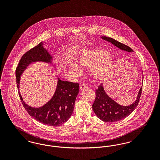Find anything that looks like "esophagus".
<instances>
[{"mask_svg": "<svg viewBox=\"0 0 160 160\" xmlns=\"http://www.w3.org/2000/svg\"><path fill=\"white\" fill-rule=\"evenodd\" d=\"M86 88H87V86L86 84H82L80 85V89L81 91H83V90L86 89Z\"/></svg>", "mask_w": 160, "mask_h": 160, "instance_id": "esophagus-1", "label": "esophagus"}]
</instances>
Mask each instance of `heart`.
I'll list each match as a JSON object with an SVG mask.
<instances>
[{
	"label": "heart",
	"mask_w": 160,
	"mask_h": 160,
	"mask_svg": "<svg viewBox=\"0 0 160 160\" xmlns=\"http://www.w3.org/2000/svg\"><path fill=\"white\" fill-rule=\"evenodd\" d=\"M114 56L106 50L92 47L81 51L78 54V63L82 67L88 68L89 75L95 82L104 80L114 64ZM69 69L77 74H80L82 68L75 63L69 65Z\"/></svg>",
	"instance_id": "b5f03b06"
}]
</instances>
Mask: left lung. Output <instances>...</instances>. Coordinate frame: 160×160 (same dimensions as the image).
Instances as JSON below:
<instances>
[{"label": "left lung", "mask_w": 160, "mask_h": 160, "mask_svg": "<svg viewBox=\"0 0 160 160\" xmlns=\"http://www.w3.org/2000/svg\"><path fill=\"white\" fill-rule=\"evenodd\" d=\"M104 40L107 41L119 49L127 52H134L129 47L113 38L101 37ZM142 91V86L137 94L136 101L129 106H122L110 98L105 91L103 84L99 86L96 90V98L92 105V108L97 116L102 121L107 122H117L128 116L136 108Z\"/></svg>", "instance_id": "left-lung-1"}]
</instances>
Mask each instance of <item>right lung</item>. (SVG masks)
<instances>
[{
    "label": "right lung",
    "instance_id": "right-lung-1",
    "mask_svg": "<svg viewBox=\"0 0 160 160\" xmlns=\"http://www.w3.org/2000/svg\"><path fill=\"white\" fill-rule=\"evenodd\" d=\"M44 45L43 41L40 42L22 57L15 71L18 92L24 108L35 120L51 127L60 126L67 122L73 113L75 101L79 92L78 83L63 81L57 76L56 89L53 97L44 105L38 108L25 103L19 89L21 76L32 63L45 62L52 65L54 70L57 71V67L53 62L55 58L44 48Z\"/></svg>",
    "mask_w": 160,
    "mask_h": 160
}]
</instances>
